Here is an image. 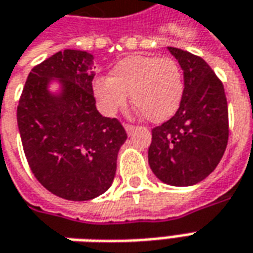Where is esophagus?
<instances>
[{
  "mask_svg": "<svg viewBox=\"0 0 253 253\" xmlns=\"http://www.w3.org/2000/svg\"><path fill=\"white\" fill-rule=\"evenodd\" d=\"M135 128H136L135 125H130V124H125V130L128 132V135H130V133H132V132L135 130Z\"/></svg>",
  "mask_w": 253,
  "mask_h": 253,
  "instance_id": "obj_1",
  "label": "esophagus"
}]
</instances>
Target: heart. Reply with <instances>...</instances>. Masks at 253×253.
<instances>
[{
  "instance_id": "obj_1",
  "label": "heart",
  "mask_w": 253,
  "mask_h": 253,
  "mask_svg": "<svg viewBox=\"0 0 253 253\" xmlns=\"http://www.w3.org/2000/svg\"><path fill=\"white\" fill-rule=\"evenodd\" d=\"M93 93L106 114H114L128 101L147 121L162 123L174 115L184 94L181 68L172 58L130 55L111 69V78H97Z\"/></svg>"
}]
</instances>
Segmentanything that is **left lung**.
I'll return each mask as SVG.
<instances>
[{"instance_id": "8db88e82", "label": "left lung", "mask_w": 253, "mask_h": 253, "mask_svg": "<svg viewBox=\"0 0 253 253\" xmlns=\"http://www.w3.org/2000/svg\"><path fill=\"white\" fill-rule=\"evenodd\" d=\"M184 71V94L177 113L152 129L149 164L154 175L172 186H191L217 167L228 142L224 86L209 64L169 47Z\"/></svg>"}]
</instances>
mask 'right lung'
<instances>
[{
  "label": "right lung",
  "mask_w": 253,
  "mask_h": 253,
  "mask_svg": "<svg viewBox=\"0 0 253 253\" xmlns=\"http://www.w3.org/2000/svg\"><path fill=\"white\" fill-rule=\"evenodd\" d=\"M93 69L89 52H55L30 71L16 113L30 170L47 191L67 201H90L106 192L128 138L117 118L97 111ZM52 79L61 83L58 95L48 90Z\"/></svg>",
  "instance_id": "add662e5"
}]
</instances>
